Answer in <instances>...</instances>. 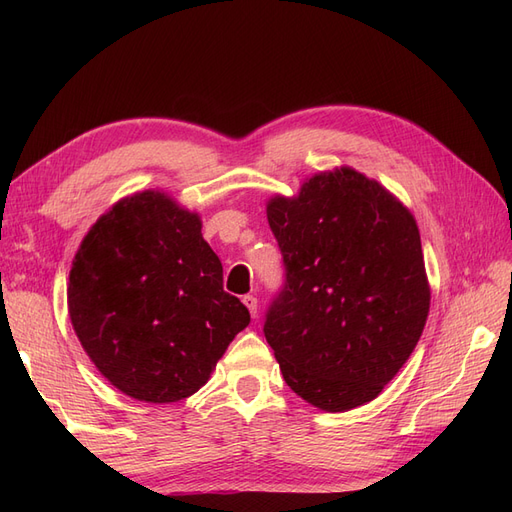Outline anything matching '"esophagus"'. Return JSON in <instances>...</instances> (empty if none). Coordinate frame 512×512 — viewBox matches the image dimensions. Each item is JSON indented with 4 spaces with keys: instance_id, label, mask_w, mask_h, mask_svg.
Wrapping results in <instances>:
<instances>
[{
    "instance_id": "esophagus-1",
    "label": "esophagus",
    "mask_w": 512,
    "mask_h": 512,
    "mask_svg": "<svg viewBox=\"0 0 512 512\" xmlns=\"http://www.w3.org/2000/svg\"><path fill=\"white\" fill-rule=\"evenodd\" d=\"M243 303H245V307H247V309H250L252 318H256V316H258V299L254 297V294H245V297H243Z\"/></svg>"
}]
</instances>
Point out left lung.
<instances>
[{"mask_svg":"<svg viewBox=\"0 0 512 512\" xmlns=\"http://www.w3.org/2000/svg\"><path fill=\"white\" fill-rule=\"evenodd\" d=\"M267 218L284 286L265 337L286 384L344 412L376 399L410 359L429 314L421 235L412 213L352 168L320 173Z\"/></svg>","mask_w":512,"mask_h":512,"instance_id":"obj_1","label":"left lung"}]
</instances>
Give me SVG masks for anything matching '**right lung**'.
<instances>
[{"instance_id":"add662e5","label":"right lung","mask_w":512,"mask_h":512,"mask_svg":"<svg viewBox=\"0 0 512 512\" xmlns=\"http://www.w3.org/2000/svg\"><path fill=\"white\" fill-rule=\"evenodd\" d=\"M68 309L100 374L149 404L196 393L250 324L247 307L224 292L222 262L198 215L160 192L119 200L87 232Z\"/></svg>"}]
</instances>
